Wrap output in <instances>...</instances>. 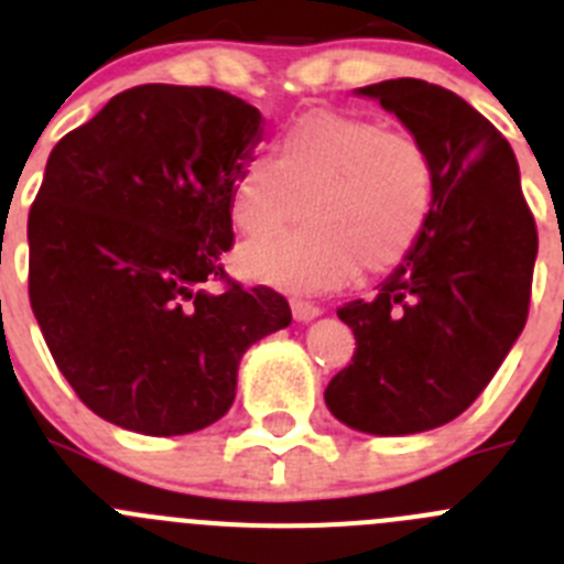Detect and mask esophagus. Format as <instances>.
<instances>
[{"instance_id":"obj_1","label":"esophagus","mask_w":564,"mask_h":564,"mask_svg":"<svg viewBox=\"0 0 564 564\" xmlns=\"http://www.w3.org/2000/svg\"><path fill=\"white\" fill-rule=\"evenodd\" d=\"M292 314L297 323H312V319H317L323 314V308L306 301H292Z\"/></svg>"}]
</instances>
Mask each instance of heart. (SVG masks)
<instances>
[{"instance_id":"1","label":"heart","mask_w":564,"mask_h":564,"mask_svg":"<svg viewBox=\"0 0 564 564\" xmlns=\"http://www.w3.org/2000/svg\"><path fill=\"white\" fill-rule=\"evenodd\" d=\"M433 162L424 145L379 120L337 109L294 118L275 156H247L232 180V219L250 236L292 221L306 196L308 225L256 238L238 263L247 278L317 294L359 270L382 272L415 247L433 210Z\"/></svg>"}]
</instances>
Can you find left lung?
<instances>
[{
	"label": "left lung",
	"mask_w": 564,
	"mask_h": 564,
	"mask_svg": "<svg viewBox=\"0 0 564 564\" xmlns=\"http://www.w3.org/2000/svg\"><path fill=\"white\" fill-rule=\"evenodd\" d=\"M424 145L433 210L373 301L337 312L357 351L326 388L334 419L368 435H415L458 419L529 317L536 227L517 156L478 109L419 78L354 89Z\"/></svg>",
	"instance_id": "obj_1"
}]
</instances>
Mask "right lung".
<instances>
[{
	"mask_svg": "<svg viewBox=\"0 0 564 564\" xmlns=\"http://www.w3.org/2000/svg\"><path fill=\"white\" fill-rule=\"evenodd\" d=\"M256 106L213 86L143 84L61 137L28 219L30 306L86 408L143 435L207 427L286 297L221 281L232 180L261 143Z\"/></svg>",
	"mask_w": 564,
	"mask_h": 564,
	"instance_id": "add662e5",
	"label": "right lung"
}]
</instances>
